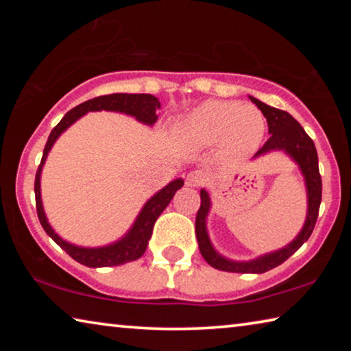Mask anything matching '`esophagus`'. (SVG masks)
Here are the masks:
<instances>
[{
  "mask_svg": "<svg viewBox=\"0 0 351 351\" xmlns=\"http://www.w3.org/2000/svg\"><path fill=\"white\" fill-rule=\"evenodd\" d=\"M206 182V175L201 170H193L190 171L186 178V184L189 187H199Z\"/></svg>",
  "mask_w": 351,
  "mask_h": 351,
  "instance_id": "1",
  "label": "esophagus"
}]
</instances>
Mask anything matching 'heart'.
I'll list each match as a JSON object with an SVG mask.
<instances>
[{
    "label": "heart",
    "instance_id": "obj_1",
    "mask_svg": "<svg viewBox=\"0 0 351 351\" xmlns=\"http://www.w3.org/2000/svg\"><path fill=\"white\" fill-rule=\"evenodd\" d=\"M265 117L254 106L239 102L210 100L190 112L182 123V133L199 145L221 142L229 153H249L265 134Z\"/></svg>",
    "mask_w": 351,
    "mask_h": 351
}]
</instances>
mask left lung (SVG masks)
<instances>
[{"label":"left lung","instance_id":"8db88e82","mask_svg":"<svg viewBox=\"0 0 351 351\" xmlns=\"http://www.w3.org/2000/svg\"><path fill=\"white\" fill-rule=\"evenodd\" d=\"M251 100L263 112L271 134L269 139L265 142V145L255 153V158L272 150H283L294 159L297 165L300 167L302 175L305 178L308 213L304 228H302L299 235L289 245L278 249L276 252L261 255V257L255 260L234 261L224 258L212 246L206 229V218L210 209V198L204 189L201 190V206L197 213V219H195V232H197L199 252L207 263L213 266L215 269L226 272H240V274H261V272L276 268V266L282 265L285 260H288L297 249L310 239L314 226H316L317 221L320 201H322V178H320L319 173L317 152L313 139L305 133V130L302 128L300 123L289 112L266 105L255 97H251Z\"/></svg>","mask_w":351,"mask_h":351}]
</instances>
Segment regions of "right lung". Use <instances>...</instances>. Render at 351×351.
<instances>
[{
  "instance_id": "add662e5",
  "label": "right lung",
  "mask_w": 351,
  "mask_h": 351,
  "mask_svg": "<svg viewBox=\"0 0 351 351\" xmlns=\"http://www.w3.org/2000/svg\"><path fill=\"white\" fill-rule=\"evenodd\" d=\"M159 100L152 96V94H108V96H99L86 100L80 105H77L75 108L68 111L60 122L57 123L52 130L49 138L45 145L43 150V158H41V162L38 165L37 175H35V206H37V215L41 226H43L45 232L54 240L58 246H60L63 251H66L69 257H73L79 263L88 266V268H106V266H119L123 263H128V261H134L141 258L144 255L148 240H150L153 226L156 223L158 217L164 212L165 207L173 198L176 190H180L184 186V181L181 178L171 181L167 184L164 189L159 190L156 195L147 201L145 206L142 207L141 213L136 218L134 224L132 229L128 230L125 237H122L121 240L108 246L102 247H82L71 245V243L64 241L56 234V230L51 228V224L47 223V218L45 215L43 204H41V193H40V176H41V169H43V164L47 158V153L54 145L58 136H60L64 130L69 125L80 119L83 114H86L88 111H117V112H125L128 116H133L138 119L139 122L147 123V125H153L154 122L158 121L156 111L159 110Z\"/></svg>"
}]
</instances>
